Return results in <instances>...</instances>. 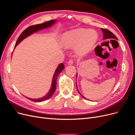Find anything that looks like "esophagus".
Segmentation results:
<instances>
[{
	"instance_id": "esophagus-1",
	"label": "esophagus",
	"mask_w": 135,
	"mask_h": 135,
	"mask_svg": "<svg viewBox=\"0 0 135 135\" xmlns=\"http://www.w3.org/2000/svg\"><path fill=\"white\" fill-rule=\"evenodd\" d=\"M73 60H69V61H68V65H73Z\"/></svg>"
}]
</instances>
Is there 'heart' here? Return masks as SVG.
<instances>
[{
    "instance_id": "1",
    "label": "heart",
    "mask_w": 135,
    "mask_h": 135,
    "mask_svg": "<svg viewBox=\"0 0 135 135\" xmlns=\"http://www.w3.org/2000/svg\"><path fill=\"white\" fill-rule=\"evenodd\" d=\"M98 40V34L94 30L78 28L64 33L61 37L60 45L64 49L75 46V52L82 56L93 49Z\"/></svg>"
}]
</instances>
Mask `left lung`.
<instances>
[{
    "label": "left lung",
    "mask_w": 135,
    "mask_h": 135,
    "mask_svg": "<svg viewBox=\"0 0 135 135\" xmlns=\"http://www.w3.org/2000/svg\"><path fill=\"white\" fill-rule=\"evenodd\" d=\"M102 31L103 32V38L104 40H105V39H116V40H118V38L116 37L115 35L113 34V33H112L110 31H109V30H105V29H102ZM77 75H78V73H76V78H77ZM76 87L77 88V90H78V93H79V94L81 95V96L84 98H85L87 100V98H86L85 97H84L79 92V91L78 90V86H77V83L76 82Z\"/></svg>",
    "instance_id": "1"
}]
</instances>
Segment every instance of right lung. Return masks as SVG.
<instances>
[{
    "mask_svg": "<svg viewBox=\"0 0 135 135\" xmlns=\"http://www.w3.org/2000/svg\"><path fill=\"white\" fill-rule=\"evenodd\" d=\"M56 21H57L56 20H52L51 21H47V22H45L44 23L32 26L27 28V29H26L20 35V37H18L16 42V44L14 48H15L16 46L19 43H20V42L24 39L26 38L28 36H30V35H32V34L38 32L39 31L45 29V28H47L51 27L56 22ZM64 68H65V66H64V65L62 63H61L58 66L57 68L56 69L55 72L54 73V74L52 78L51 88L47 94L46 95H45L44 97H42L41 98H31L30 97H27L26 96H25V97L33 102H42L44 101L48 100L49 98H50L52 96V95L55 93L56 88V82H57L56 81H57V76L60 74V73L64 69Z\"/></svg>",
    "mask_w": 135,
    "mask_h": 135,
    "instance_id": "obj_1",
    "label": "right lung"
}]
</instances>
